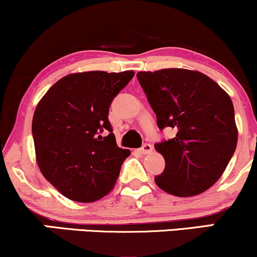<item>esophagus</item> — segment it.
<instances>
[{
  "label": "esophagus",
  "instance_id": "34e87169",
  "mask_svg": "<svg viewBox=\"0 0 257 257\" xmlns=\"http://www.w3.org/2000/svg\"><path fill=\"white\" fill-rule=\"evenodd\" d=\"M152 146L150 145V144H145V145L139 150V152H140L141 155H149V153L152 152Z\"/></svg>",
  "mask_w": 257,
  "mask_h": 257
}]
</instances>
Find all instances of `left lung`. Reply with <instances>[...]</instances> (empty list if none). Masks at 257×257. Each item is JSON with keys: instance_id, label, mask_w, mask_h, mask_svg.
Here are the masks:
<instances>
[{"instance_id": "8db88e82", "label": "left lung", "mask_w": 257, "mask_h": 257, "mask_svg": "<svg viewBox=\"0 0 257 257\" xmlns=\"http://www.w3.org/2000/svg\"><path fill=\"white\" fill-rule=\"evenodd\" d=\"M137 76L159 129L178 132L155 146L166 161L156 184L176 197L205 192L221 178L237 147L231 98L214 79L194 70L162 69Z\"/></svg>"}]
</instances>
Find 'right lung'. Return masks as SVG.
I'll return each mask as SVG.
<instances>
[{"instance_id": "add662e5", "label": "right lung", "mask_w": 257, "mask_h": 257, "mask_svg": "<svg viewBox=\"0 0 257 257\" xmlns=\"http://www.w3.org/2000/svg\"><path fill=\"white\" fill-rule=\"evenodd\" d=\"M133 77L134 71L70 73L38 101L32 118L37 166L66 198L91 203L113 190L131 151L117 146L108 108ZM104 130L107 137L99 135Z\"/></svg>"}]
</instances>
